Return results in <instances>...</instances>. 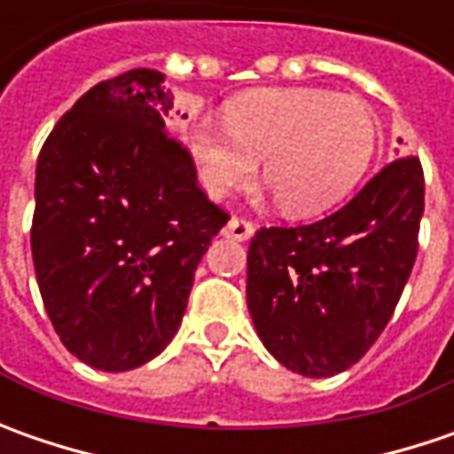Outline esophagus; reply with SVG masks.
<instances>
[{"mask_svg":"<svg viewBox=\"0 0 454 454\" xmlns=\"http://www.w3.org/2000/svg\"><path fill=\"white\" fill-rule=\"evenodd\" d=\"M254 232V224L250 219L245 217H232L224 227H222V235L224 237H232V239H239V242H245V239H250Z\"/></svg>","mask_w":454,"mask_h":454,"instance_id":"1","label":"esophagus"}]
</instances>
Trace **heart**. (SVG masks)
Returning <instances> with one entry per match:
<instances>
[{"instance_id": "b5f03b06", "label": "heart", "mask_w": 454, "mask_h": 454, "mask_svg": "<svg viewBox=\"0 0 454 454\" xmlns=\"http://www.w3.org/2000/svg\"><path fill=\"white\" fill-rule=\"evenodd\" d=\"M201 186L224 197L262 176L283 212L316 215L343 200L376 149L374 114L356 100L313 88L257 90L235 100L222 123L201 115L189 129Z\"/></svg>"}]
</instances>
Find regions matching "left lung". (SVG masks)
<instances>
[{
	"label": "left lung",
	"instance_id": "left-lung-1",
	"mask_svg": "<svg viewBox=\"0 0 454 454\" xmlns=\"http://www.w3.org/2000/svg\"><path fill=\"white\" fill-rule=\"evenodd\" d=\"M422 212V164L404 156L339 212L257 230L247 308L272 356L310 379L351 369L387 328L410 280Z\"/></svg>",
	"mask_w": 454,
	"mask_h": 454
}]
</instances>
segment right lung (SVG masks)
I'll return each instance as SVG.
<instances>
[{"instance_id":"right-lung-1","label":"right lung","mask_w":454,"mask_h":454,"mask_svg":"<svg viewBox=\"0 0 454 454\" xmlns=\"http://www.w3.org/2000/svg\"><path fill=\"white\" fill-rule=\"evenodd\" d=\"M159 70L93 85L47 136L35 176L32 260L65 348L100 372L159 356L227 212L166 133Z\"/></svg>"}]
</instances>
